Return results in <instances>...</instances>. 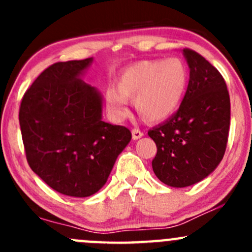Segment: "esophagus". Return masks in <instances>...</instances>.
Here are the masks:
<instances>
[{
	"instance_id": "34e87169",
	"label": "esophagus",
	"mask_w": 252,
	"mask_h": 252,
	"mask_svg": "<svg viewBox=\"0 0 252 252\" xmlns=\"http://www.w3.org/2000/svg\"><path fill=\"white\" fill-rule=\"evenodd\" d=\"M142 135H144V133H142L140 129L134 128L133 130H131V136H133L134 140H138V139H140Z\"/></svg>"
}]
</instances>
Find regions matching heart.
I'll return each instance as SVG.
<instances>
[{"label":"heart","mask_w":252,"mask_h":252,"mask_svg":"<svg viewBox=\"0 0 252 252\" xmlns=\"http://www.w3.org/2000/svg\"><path fill=\"white\" fill-rule=\"evenodd\" d=\"M187 67L178 58L139 61L118 78V89L106 93L107 110L116 119L128 114V98L147 122H159L173 114L188 88Z\"/></svg>","instance_id":"1"}]
</instances>
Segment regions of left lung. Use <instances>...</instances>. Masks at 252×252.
<instances>
[{"label": "left lung", "instance_id": "8db88e82", "mask_svg": "<svg viewBox=\"0 0 252 252\" xmlns=\"http://www.w3.org/2000/svg\"><path fill=\"white\" fill-rule=\"evenodd\" d=\"M190 68L187 93L168 121L147 131L157 146L152 169L164 184L184 188L215 171L224 156L230 100L222 74L201 55L184 48Z\"/></svg>", "mask_w": 252, "mask_h": 252}]
</instances>
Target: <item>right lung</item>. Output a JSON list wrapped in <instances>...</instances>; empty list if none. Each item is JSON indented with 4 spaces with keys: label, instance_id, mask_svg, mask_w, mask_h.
<instances>
[{
    "label": "right lung",
    "instance_id": "1",
    "mask_svg": "<svg viewBox=\"0 0 252 252\" xmlns=\"http://www.w3.org/2000/svg\"><path fill=\"white\" fill-rule=\"evenodd\" d=\"M91 61L51 64L25 91L19 107L30 168L67 196L97 192L131 139L128 128L101 119V96L79 79Z\"/></svg>",
    "mask_w": 252,
    "mask_h": 252
}]
</instances>
